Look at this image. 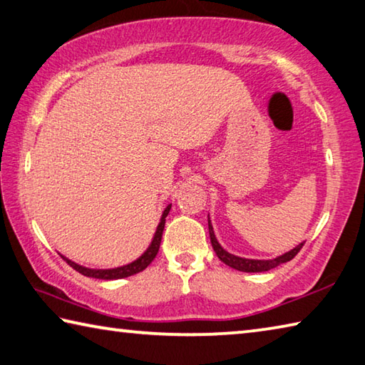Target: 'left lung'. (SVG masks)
Instances as JSON below:
<instances>
[{"label":"left lung","instance_id":"left-lung-1","mask_svg":"<svg viewBox=\"0 0 365 365\" xmlns=\"http://www.w3.org/2000/svg\"><path fill=\"white\" fill-rule=\"evenodd\" d=\"M209 235H210V242H212V247H214L217 257L220 258V260L228 264V267L235 268L237 271H242V273H262V271H269L273 269L276 267H279V264L286 263V262H290L292 258L300 252V249L303 247V242L298 244V246H295L294 249H290L289 252H286V254H282L279 257L276 258H271V260H255V258H244V257H237V255H233L230 254L228 250H225L220 242L217 241L215 237V233H214V228H212V223H210V217H209Z\"/></svg>","mask_w":365,"mask_h":365}]
</instances>
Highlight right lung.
Returning a JSON list of instances; mask_svg holds the SVG:
<instances>
[{"label":"right lung","mask_w":365,"mask_h":365,"mask_svg":"<svg viewBox=\"0 0 365 365\" xmlns=\"http://www.w3.org/2000/svg\"><path fill=\"white\" fill-rule=\"evenodd\" d=\"M172 207V204H169L168 207L164 209L163 215L160 218V223H158L156 231L153 235V240H151L150 246L147 247V250L143 252V254L137 258V260L130 262L128 264H123V267H116V268H108V269H101V268H88V267H83V264H79L76 262L70 260L65 255H61L65 262H67L71 268H75L78 273H81L88 277H96V279H123V277H129L132 274H137L143 271L145 268L148 267V264L155 260V257L158 254V250H160V244H161V237H163V230H164V225H165V217H168L169 210Z\"/></svg>","instance_id":"obj_1"}]
</instances>
